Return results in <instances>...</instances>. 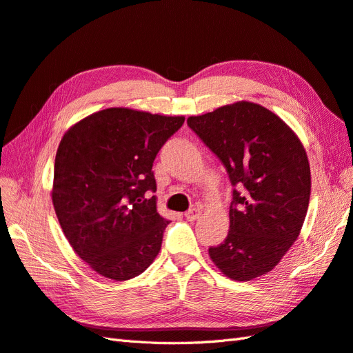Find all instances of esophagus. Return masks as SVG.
Here are the masks:
<instances>
[{
	"mask_svg": "<svg viewBox=\"0 0 353 353\" xmlns=\"http://www.w3.org/2000/svg\"><path fill=\"white\" fill-rule=\"evenodd\" d=\"M199 216H201V211L198 208H190L189 211H186V213H185V217L189 221H195L196 219H199Z\"/></svg>",
	"mask_w": 353,
	"mask_h": 353,
	"instance_id": "esophagus-1",
	"label": "esophagus"
}]
</instances>
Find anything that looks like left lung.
I'll use <instances>...</instances> for the list:
<instances>
[{
	"label": "left lung",
	"instance_id": "left-lung-1",
	"mask_svg": "<svg viewBox=\"0 0 353 353\" xmlns=\"http://www.w3.org/2000/svg\"><path fill=\"white\" fill-rule=\"evenodd\" d=\"M188 125L225 165L234 199L229 234L208 254L226 276L268 274L297 239L307 213L306 150L283 119L251 102L189 117Z\"/></svg>",
	"mask_w": 353,
	"mask_h": 353
}]
</instances>
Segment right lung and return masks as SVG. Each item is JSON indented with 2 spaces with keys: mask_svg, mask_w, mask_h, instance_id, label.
Here are the masks:
<instances>
[{
  "mask_svg": "<svg viewBox=\"0 0 353 353\" xmlns=\"http://www.w3.org/2000/svg\"><path fill=\"white\" fill-rule=\"evenodd\" d=\"M128 108L99 110L70 127L54 159L52 199L70 247L114 281L145 272L168 220L157 211L152 171L159 149L183 125Z\"/></svg>",
  "mask_w": 353,
  "mask_h": 353,
  "instance_id": "obj_1",
  "label": "right lung"
}]
</instances>
